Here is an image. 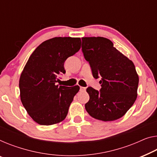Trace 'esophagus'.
<instances>
[{"instance_id": "esophagus-1", "label": "esophagus", "mask_w": 157, "mask_h": 157, "mask_svg": "<svg viewBox=\"0 0 157 157\" xmlns=\"http://www.w3.org/2000/svg\"><path fill=\"white\" fill-rule=\"evenodd\" d=\"M79 88H80L79 89V90H80L81 92H85V91L86 90V87H84V86H80Z\"/></svg>"}]
</instances>
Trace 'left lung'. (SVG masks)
<instances>
[{
    "label": "left lung",
    "mask_w": 157,
    "mask_h": 157,
    "mask_svg": "<svg viewBox=\"0 0 157 157\" xmlns=\"http://www.w3.org/2000/svg\"><path fill=\"white\" fill-rule=\"evenodd\" d=\"M82 51L92 69L99 77L100 91L89 86L90 100L85 109L94 118L113 121L121 118L134 104L137 97L139 77L132 60L113 47L104 37H82Z\"/></svg>",
    "instance_id": "obj_1"
}]
</instances>
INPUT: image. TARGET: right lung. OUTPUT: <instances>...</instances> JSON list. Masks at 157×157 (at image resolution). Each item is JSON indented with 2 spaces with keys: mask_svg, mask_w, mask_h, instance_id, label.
<instances>
[{
  "mask_svg": "<svg viewBox=\"0 0 157 157\" xmlns=\"http://www.w3.org/2000/svg\"><path fill=\"white\" fill-rule=\"evenodd\" d=\"M80 47V38L54 37L41 43L28 59L19 82L20 99L29 116L39 125H53L66 117L79 86L56 83L58 75L65 73V60Z\"/></svg>",
  "mask_w": 157,
  "mask_h": 157,
  "instance_id": "obj_1",
  "label": "right lung"
}]
</instances>
